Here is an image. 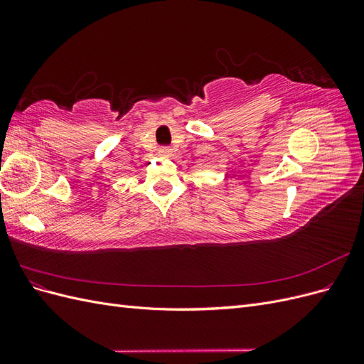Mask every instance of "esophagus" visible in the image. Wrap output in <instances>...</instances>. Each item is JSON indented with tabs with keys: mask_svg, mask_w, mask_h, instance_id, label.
<instances>
[{
	"mask_svg": "<svg viewBox=\"0 0 364 364\" xmlns=\"http://www.w3.org/2000/svg\"><path fill=\"white\" fill-rule=\"evenodd\" d=\"M159 155L162 158H171L173 156V149H170V147H161L159 149Z\"/></svg>",
	"mask_w": 364,
	"mask_h": 364,
	"instance_id": "1",
	"label": "esophagus"
}]
</instances>
